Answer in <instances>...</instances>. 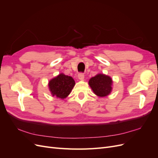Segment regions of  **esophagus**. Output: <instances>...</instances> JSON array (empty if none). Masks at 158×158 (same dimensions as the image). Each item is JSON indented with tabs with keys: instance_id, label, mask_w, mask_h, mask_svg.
I'll return each instance as SVG.
<instances>
[{
	"instance_id": "esophagus-1",
	"label": "esophagus",
	"mask_w": 158,
	"mask_h": 158,
	"mask_svg": "<svg viewBox=\"0 0 158 158\" xmlns=\"http://www.w3.org/2000/svg\"><path fill=\"white\" fill-rule=\"evenodd\" d=\"M78 78L80 80H82L83 81L84 80V74H82V73H80L78 76Z\"/></svg>"
}]
</instances>
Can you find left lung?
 Here are the masks:
<instances>
[{"instance_id":"1","label":"left lung","mask_w":158,"mask_h":158,"mask_svg":"<svg viewBox=\"0 0 158 158\" xmlns=\"http://www.w3.org/2000/svg\"><path fill=\"white\" fill-rule=\"evenodd\" d=\"M88 84L94 93L98 97H106L112 92L113 80L109 76L104 74H98L92 77Z\"/></svg>"}]
</instances>
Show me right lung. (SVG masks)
Here are the masks:
<instances>
[{"instance_id":"right-lung-1","label":"right lung","mask_w":158,"mask_h":158,"mask_svg":"<svg viewBox=\"0 0 158 158\" xmlns=\"http://www.w3.org/2000/svg\"><path fill=\"white\" fill-rule=\"evenodd\" d=\"M75 85L74 80L70 76L60 73L49 80L48 86L52 96L64 99L70 94Z\"/></svg>"}]
</instances>
